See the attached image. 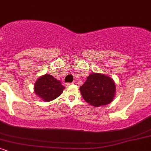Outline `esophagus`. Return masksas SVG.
Listing matches in <instances>:
<instances>
[{
  "label": "esophagus",
  "instance_id": "34e87169",
  "mask_svg": "<svg viewBox=\"0 0 151 151\" xmlns=\"http://www.w3.org/2000/svg\"><path fill=\"white\" fill-rule=\"evenodd\" d=\"M71 84H72V83H67V84H65V85H66V86H70Z\"/></svg>",
  "mask_w": 151,
  "mask_h": 151
}]
</instances>
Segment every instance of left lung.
<instances>
[{
    "label": "left lung",
    "mask_w": 151,
    "mask_h": 151,
    "mask_svg": "<svg viewBox=\"0 0 151 151\" xmlns=\"http://www.w3.org/2000/svg\"><path fill=\"white\" fill-rule=\"evenodd\" d=\"M84 99L92 106L110 104L116 94L115 81L109 76L94 72L89 74L79 88Z\"/></svg>",
    "instance_id": "left-lung-1"
}]
</instances>
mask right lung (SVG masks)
Returning a JSON list of instances; mask_svg holds the SVG:
<instances>
[{
  "mask_svg": "<svg viewBox=\"0 0 151 151\" xmlns=\"http://www.w3.org/2000/svg\"><path fill=\"white\" fill-rule=\"evenodd\" d=\"M65 87L61 81L49 74L38 77L34 84V91L44 101H51L60 96Z\"/></svg>",
  "mask_w": 151,
  "mask_h": 151,
  "instance_id": "right-lung-1",
  "label": "right lung"
}]
</instances>
